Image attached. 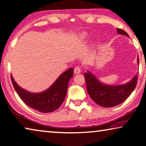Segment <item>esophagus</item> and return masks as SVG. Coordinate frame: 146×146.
Returning a JSON list of instances; mask_svg holds the SVG:
<instances>
[{"label":"esophagus","mask_w":146,"mask_h":146,"mask_svg":"<svg viewBox=\"0 0 146 146\" xmlns=\"http://www.w3.org/2000/svg\"><path fill=\"white\" fill-rule=\"evenodd\" d=\"M81 72V69L79 66H76V67L74 69V73L75 74H78Z\"/></svg>","instance_id":"34e87169"}]
</instances>
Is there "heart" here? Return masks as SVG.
<instances>
[{
  "instance_id": "heart-1",
  "label": "heart",
  "mask_w": 146,
  "mask_h": 146,
  "mask_svg": "<svg viewBox=\"0 0 146 146\" xmlns=\"http://www.w3.org/2000/svg\"><path fill=\"white\" fill-rule=\"evenodd\" d=\"M86 33H84V34H82V36L83 38L86 37Z\"/></svg>"
}]
</instances>
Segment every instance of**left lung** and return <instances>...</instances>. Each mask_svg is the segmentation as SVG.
Instances as JSON below:
<instances>
[{"mask_svg":"<svg viewBox=\"0 0 146 146\" xmlns=\"http://www.w3.org/2000/svg\"><path fill=\"white\" fill-rule=\"evenodd\" d=\"M117 33L129 36L126 32L117 28ZM139 64V58H137ZM86 88L90 97L94 102L104 108H111L122 103L128 98L137 84L138 76L136 75L129 82L125 84L110 86L100 82L95 76L88 71L84 74Z\"/></svg>","mask_w":146,"mask_h":146,"instance_id":"1","label":"left lung"}]
</instances>
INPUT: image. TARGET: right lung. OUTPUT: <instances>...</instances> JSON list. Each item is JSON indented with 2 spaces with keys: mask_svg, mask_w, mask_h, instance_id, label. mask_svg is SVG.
Wrapping results in <instances>:
<instances>
[{
  "mask_svg": "<svg viewBox=\"0 0 146 146\" xmlns=\"http://www.w3.org/2000/svg\"><path fill=\"white\" fill-rule=\"evenodd\" d=\"M73 76V68L64 71L50 88L41 93H33L17 84L11 75L14 89L22 100L29 107L41 113H51L60 107L65 99L69 80Z\"/></svg>",
  "mask_w": 146,
  "mask_h": 146,
  "instance_id": "obj_1",
  "label": "right lung"
}]
</instances>
